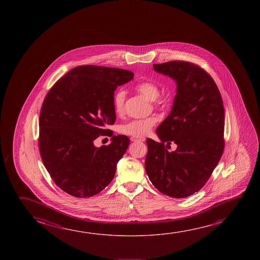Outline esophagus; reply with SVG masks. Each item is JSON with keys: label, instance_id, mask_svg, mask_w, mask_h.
<instances>
[{"label": "esophagus", "instance_id": "esophagus-1", "mask_svg": "<svg viewBox=\"0 0 260 260\" xmlns=\"http://www.w3.org/2000/svg\"><path fill=\"white\" fill-rule=\"evenodd\" d=\"M131 140H132V141H141V142H142V141H145L144 138H139V139H138V138H134V137H132Z\"/></svg>", "mask_w": 260, "mask_h": 260}]
</instances>
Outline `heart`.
<instances>
[{
    "instance_id": "1",
    "label": "heart",
    "mask_w": 260,
    "mask_h": 260,
    "mask_svg": "<svg viewBox=\"0 0 260 260\" xmlns=\"http://www.w3.org/2000/svg\"><path fill=\"white\" fill-rule=\"evenodd\" d=\"M138 92L142 94L150 102L156 101L159 94V87L151 81H141L135 86ZM125 100H126V91L123 89H119L116 92L113 97V105L114 111L117 114H122L125 108ZM156 123L155 118H146V119H132L127 123L120 126V132L128 135V136L141 138L148 135Z\"/></svg>"
}]
</instances>
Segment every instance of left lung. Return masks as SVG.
Instances as JSON below:
<instances>
[{
  "instance_id": "8db88e82",
  "label": "left lung",
  "mask_w": 260,
  "mask_h": 260,
  "mask_svg": "<svg viewBox=\"0 0 260 260\" xmlns=\"http://www.w3.org/2000/svg\"><path fill=\"white\" fill-rule=\"evenodd\" d=\"M155 72L176 81L171 113L157 128L160 142L148 139L145 170L154 187L181 199L208 181L224 150L225 112L215 81L203 69L187 61L153 64ZM174 142L177 149L169 153Z\"/></svg>"
}]
</instances>
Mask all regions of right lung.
I'll return each mask as SVG.
<instances>
[{
	"mask_svg": "<svg viewBox=\"0 0 260 260\" xmlns=\"http://www.w3.org/2000/svg\"><path fill=\"white\" fill-rule=\"evenodd\" d=\"M133 76L122 69L79 66L61 77L44 99L40 153L52 180L70 195L94 196L114 178L128 137L114 135L111 144L101 148L94 141L111 132L106 127L115 122L114 91Z\"/></svg>",
	"mask_w": 260,
	"mask_h": 260,
	"instance_id": "1",
	"label": "right lung"
}]
</instances>
